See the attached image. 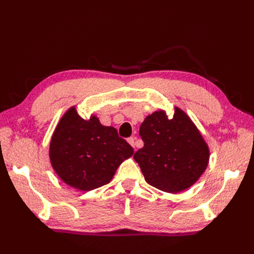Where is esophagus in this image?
<instances>
[{"label":"esophagus","instance_id":"1","mask_svg":"<svg viewBox=\"0 0 254 254\" xmlns=\"http://www.w3.org/2000/svg\"><path fill=\"white\" fill-rule=\"evenodd\" d=\"M127 141H128V143L132 146L133 148H135V137H133V136H130V137H128L127 139Z\"/></svg>","mask_w":254,"mask_h":254}]
</instances>
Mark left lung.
Returning <instances> with one entry per match:
<instances>
[{
  "label": "left lung",
  "mask_w": 254,
  "mask_h": 254,
  "mask_svg": "<svg viewBox=\"0 0 254 254\" xmlns=\"http://www.w3.org/2000/svg\"><path fill=\"white\" fill-rule=\"evenodd\" d=\"M144 146L134 152L144 178L151 187L179 193L198 180L209 163V148L188 115L176 108L172 120L153 112L140 127Z\"/></svg>",
  "instance_id": "8db88e82"
}]
</instances>
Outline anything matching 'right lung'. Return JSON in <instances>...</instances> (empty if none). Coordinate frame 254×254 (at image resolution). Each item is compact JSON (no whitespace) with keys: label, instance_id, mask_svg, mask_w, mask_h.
Listing matches in <instances>:
<instances>
[{"label":"right lung","instance_id":"right-lung-1","mask_svg":"<svg viewBox=\"0 0 254 254\" xmlns=\"http://www.w3.org/2000/svg\"><path fill=\"white\" fill-rule=\"evenodd\" d=\"M133 148L119 136L113 127L103 126L98 119H81L75 108L60 120L50 145L54 170L66 184L91 190L108 183Z\"/></svg>","mask_w":254,"mask_h":254}]
</instances>
